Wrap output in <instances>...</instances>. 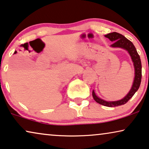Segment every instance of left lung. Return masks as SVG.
<instances>
[{"mask_svg": "<svg viewBox=\"0 0 149 149\" xmlns=\"http://www.w3.org/2000/svg\"><path fill=\"white\" fill-rule=\"evenodd\" d=\"M105 37L108 38L111 41H113V43L111 45L112 47H121V48L125 49L126 50L128 51L131 57H132V61L134 62L135 68V78L132 88H131V90L128 94L123 99H122V100L119 101H116V102H106V101L99 98L95 95L94 91H93L92 95L93 99H94V100L97 103L105 106L116 107L126 104L134 96L135 93L138 90L140 83H141L142 79V64L140 56L138 54V52H137L136 47H135L132 41H130L129 39H127L125 37L121 34H120V33H116V32L109 33V34L105 35Z\"/></svg>", "mask_w": 149, "mask_h": 149, "instance_id": "obj_1", "label": "left lung"}]
</instances>
